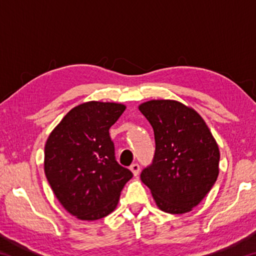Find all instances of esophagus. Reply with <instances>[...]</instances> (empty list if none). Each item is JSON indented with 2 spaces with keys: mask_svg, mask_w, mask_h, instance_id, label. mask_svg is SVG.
Masks as SVG:
<instances>
[{
  "mask_svg": "<svg viewBox=\"0 0 256 256\" xmlns=\"http://www.w3.org/2000/svg\"><path fill=\"white\" fill-rule=\"evenodd\" d=\"M130 170L132 172L133 176H138V172H140V166H138V164H131V167H130Z\"/></svg>",
  "mask_w": 256,
  "mask_h": 256,
  "instance_id": "1",
  "label": "esophagus"
}]
</instances>
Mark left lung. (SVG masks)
<instances>
[{
    "mask_svg": "<svg viewBox=\"0 0 256 256\" xmlns=\"http://www.w3.org/2000/svg\"><path fill=\"white\" fill-rule=\"evenodd\" d=\"M154 132V162L141 172L160 210L192 211L219 175V146L198 112L177 100L152 99L138 105Z\"/></svg>",
    "mask_w": 256,
    "mask_h": 256,
    "instance_id": "1",
    "label": "left lung"
}]
</instances>
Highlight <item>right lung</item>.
<instances>
[{"label":"right lung","mask_w":256,"mask_h":256,"mask_svg":"<svg viewBox=\"0 0 256 256\" xmlns=\"http://www.w3.org/2000/svg\"><path fill=\"white\" fill-rule=\"evenodd\" d=\"M126 106L86 102L68 112L45 144L44 170L68 214L94 222L115 210L132 172L115 160L110 128Z\"/></svg>","instance_id":"obj_1"}]
</instances>
